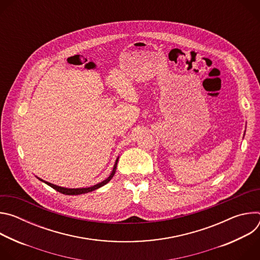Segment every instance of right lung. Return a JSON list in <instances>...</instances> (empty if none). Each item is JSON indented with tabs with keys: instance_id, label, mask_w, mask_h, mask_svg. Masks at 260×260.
<instances>
[{
	"instance_id": "1",
	"label": "right lung",
	"mask_w": 260,
	"mask_h": 260,
	"mask_svg": "<svg viewBox=\"0 0 260 260\" xmlns=\"http://www.w3.org/2000/svg\"><path fill=\"white\" fill-rule=\"evenodd\" d=\"M118 158H119V156L116 158L115 164H114V167H113V170H112V172H111V174L109 175V177H108L107 179H105L104 181H102V182H100V183H98V184H95V185H93V186H90V187H82V188H66V187L58 186V185H55V184L49 183V182H47V181H44V180H42V179H41V178H39V177H37V178H38L40 181H42V182L46 183L47 185H49L50 187H52L53 189H55L56 191H58V192H60V193H63V194H67V196H78V194H83V193H87V192L93 191V190H95V189H98V188H100V187L104 186V185H106V184H107L111 179L113 178V176H114V174H115V172H116Z\"/></svg>"
}]
</instances>
